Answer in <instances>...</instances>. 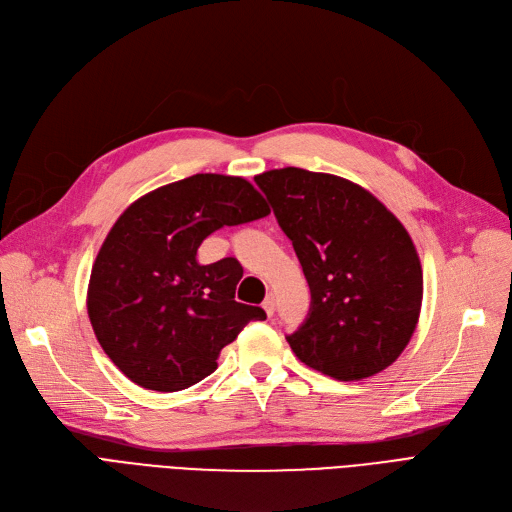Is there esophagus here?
<instances>
[{
    "label": "esophagus",
    "instance_id": "1",
    "mask_svg": "<svg viewBox=\"0 0 512 512\" xmlns=\"http://www.w3.org/2000/svg\"><path fill=\"white\" fill-rule=\"evenodd\" d=\"M263 309H265V314H268V316H274V311H276V299H274L272 293H270L268 297H265Z\"/></svg>",
    "mask_w": 512,
    "mask_h": 512
}]
</instances>
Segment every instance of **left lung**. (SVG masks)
I'll list each match as a JSON object with an SVG mask.
<instances>
[{"instance_id":"8db88e82","label":"left lung","mask_w":512,"mask_h":512,"mask_svg":"<svg viewBox=\"0 0 512 512\" xmlns=\"http://www.w3.org/2000/svg\"><path fill=\"white\" fill-rule=\"evenodd\" d=\"M255 182L293 240L311 291L305 322L286 337L297 358L339 381L391 366L422 303V268L406 228L339 175L284 167Z\"/></svg>"}]
</instances>
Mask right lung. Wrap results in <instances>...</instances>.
I'll use <instances>...</instances> for the list:
<instances>
[{"label": "right lung", "instance_id": "add662e5", "mask_svg": "<svg viewBox=\"0 0 512 512\" xmlns=\"http://www.w3.org/2000/svg\"><path fill=\"white\" fill-rule=\"evenodd\" d=\"M270 213L244 177L196 173L131 203L110 228L87 286L96 339L129 381L171 393L217 368L219 351L261 307L234 299V257L203 265L201 242Z\"/></svg>", "mask_w": 512, "mask_h": 512}]
</instances>
